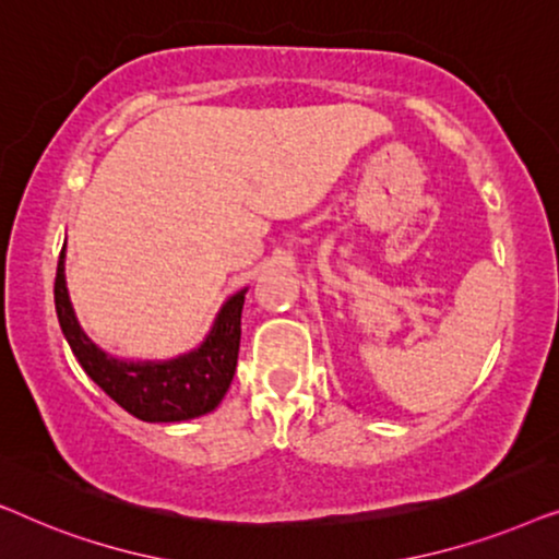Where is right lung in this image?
I'll use <instances>...</instances> for the list:
<instances>
[{"mask_svg":"<svg viewBox=\"0 0 559 559\" xmlns=\"http://www.w3.org/2000/svg\"><path fill=\"white\" fill-rule=\"evenodd\" d=\"M243 295L247 289L228 297L211 333L190 354L170 361H124L106 354L83 333L68 297L66 243L56 272V312L73 356L119 407L144 423H182L218 407L231 386L239 358Z\"/></svg>","mask_w":559,"mask_h":559,"instance_id":"add662e5","label":"right lung"}]
</instances>
